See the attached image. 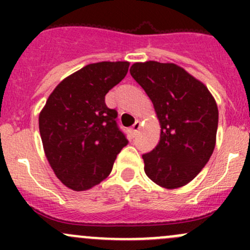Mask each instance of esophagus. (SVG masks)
<instances>
[{
	"instance_id": "1",
	"label": "esophagus",
	"mask_w": 250,
	"mask_h": 250,
	"mask_svg": "<svg viewBox=\"0 0 250 250\" xmlns=\"http://www.w3.org/2000/svg\"><path fill=\"white\" fill-rule=\"evenodd\" d=\"M139 129H140V122H139V121H135L134 125H132V133H133V135L137 134V133L139 132Z\"/></svg>"
}]
</instances>
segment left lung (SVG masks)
Returning a JSON list of instances; mask_svg holds the SVG:
<instances>
[{
    "label": "left lung",
    "mask_w": 250,
    "mask_h": 250,
    "mask_svg": "<svg viewBox=\"0 0 250 250\" xmlns=\"http://www.w3.org/2000/svg\"><path fill=\"white\" fill-rule=\"evenodd\" d=\"M130 75L152 102L161 125L157 146L143 155L144 170L161 188L185 186L215 147V99L200 80L173 62H135Z\"/></svg>",
    "instance_id": "1"
}]
</instances>
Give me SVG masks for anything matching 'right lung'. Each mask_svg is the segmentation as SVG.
I'll list each match as a JSON object with an SVG mask.
<instances>
[{
	"instance_id": "right-lung-1",
	"label": "right lung",
	"mask_w": 250,
	"mask_h": 250,
	"mask_svg": "<svg viewBox=\"0 0 250 250\" xmlns=\"http://www.w3.org/2000/svg\"><path fill=\"white\" fill-rule=\"evenodd\" d=\"M128 62L85 65L54 88L40 112L46 157L57 178L74 191L102 183L128 140L105 95L125 77Z\"/></svg>"
}]
</instances>
